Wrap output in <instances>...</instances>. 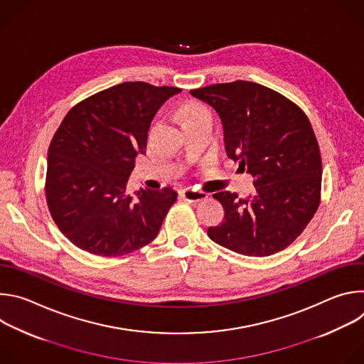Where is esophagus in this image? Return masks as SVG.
I'll return each instance as SVG.
<instances>
[{
    "instance_id": "obj_1",
    "label": "esophagus",
    "mask_w": 364,
    "mask_h": 364,
    "mask_svg": "<svg viewBox=\"0 0 364 364\" xmlns=\"http://www.w3.org/2000/svg\"><path fill=\"white\" fill-rule=\"evenodd\" d=\"M181 197L188 203H198V201L205 200L207 194L203 193V191H196V190H191V188H186V190L181 191Z\"/></svg>"
}]
</instances>
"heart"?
<instances>
[{
	"label": "heart",
	"mask_w": 364,
	"mask_h": 364,
	"mask_svg": "<svg viewBox=\"0 0 364 364\" xmlns=\"http://www.w3.org/2000/svg\"><path fill=\"white\" fill-rule=\"evenodd\" d=\"M203 114H209L207 112L203 107H200V105H191V107H188L187 109H186V112H184V122L186 121H188V119H193V118H196V117H200V115H203Z\"/></svg>",
	"instance_id": "1"
}]
</instances>
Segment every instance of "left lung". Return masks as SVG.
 Here are the masks:
<instances>
[{
	"mask_svg": "<svg viewBox=\"0 0 364 364\" xmlns=\"http://www.w3.org/2000/svg\"><path fill=\"white\" fill-rule=\"evenodd\" d=\"M190 93L219 114L228 157L255 178L246 198L213 194L225 219L207 229L209 237L246 256L284 250L314 218L321 198V155L306 115L284 95L246 80Z\"/></svg>",
	"mask_w": 364,
	"mask_h": 364,
	"instance_id": "8db88e82",
	"label": "left lung"
}]
</instances>
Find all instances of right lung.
Segmentation results:
<instances>
[{"instance_id": "right-lung-1", "label": "right lung", "mask_w": 364, "mask_h": 364, "mask_svg": "<svg viewBox=\"0 0 364 364\" xmlns=\"http://www.w3.org/2000/svg\"><path fill=\"white\" fill-rule=\"evenodd\" d=\"M181 92L173 86L125 82L75 105L48 146L46 200L60 232L79 249L122 256L159 235L177 191L127 184L138 154H145L151 121Z\"/></svg>"}]
</instances>
